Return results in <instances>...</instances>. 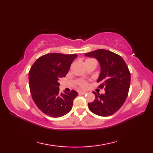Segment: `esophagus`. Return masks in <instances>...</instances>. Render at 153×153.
Returning <instances> with one entry per match:
<instances>
[{
  "label": "esophagus",
  "instance_id": "esophagus-1",
  "mask_svg": "<svg viewBox=\"0 0 153 153\" xmlns=\"http://www.w3.org/2000/svg\"><path fill=\"white\" fill-rule=\"evenodd\" d=\"M78 93L80 94V95H85V94H86L87 93L85 91H79Z\"/></svg>",
  "mask_w": 153,
  "mask_h": 153
}]
</instances>
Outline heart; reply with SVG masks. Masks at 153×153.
I'll return each instance as SVG.
<instances>
[{"mask_svg": "<svg viewBox=\"0 0 153 153\" xmlns=\"http://www.w3.org/2000/svg\"><path fill=\"white\" fill-rule=\"evenodd\" d=\"M89 60H93V61H95V60H93V59H88V60H87L86 61H89ZM86 61H85V62H86ZM79 87H82V88H84V87H87V83L85 82V81H84V80H81V81H79Z\"/></svg>", "mask_w": 153, "mask_h": 153, "instance_id": "b5f03b06", "label": "heart"}]
</instances>
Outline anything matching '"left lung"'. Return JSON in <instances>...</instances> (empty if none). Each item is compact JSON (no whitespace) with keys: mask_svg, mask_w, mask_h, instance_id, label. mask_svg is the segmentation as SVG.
<instances>
[{"mask_svg":"<svg viewBox=\"0 0 153 153\" xmlns=\"http://www.w3.org/2000/svg\"><path fill=\"white\" fill-rule=\"evenodd\" d=\"M99 62L100 74L97 82L99 89L105 93L100 95L94 92L95 99L88 103L89 110L100 116L112 115L121 108L128 95L131 75L123 58L116 53L105 49H98L85 54Z\"/></svg>","mask_w":153,"mask_h":153,"instance_id":"1","label":"left lung"}]
</instances>
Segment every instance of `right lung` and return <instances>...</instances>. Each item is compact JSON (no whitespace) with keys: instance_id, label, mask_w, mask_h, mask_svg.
Returning a JSON list of instances; mask_svg holds the SVG:
<instances>
[{"instance_id":"obj_1","label":"right lung","mask_w":153,"mask_h":153,"mask_svg":"<svg viewBox=\"0 0 153 153\" xmlns=\"http://www.w3.org/2000/svg\"><path fill=\"white\" fill-rule=\"evenodd\" d=\"M77 56L76 54H47L32 65L29 72L30 93L35 105L45 114L58 118L72 108L73 100L78 93L75 90L60 93L58 80L66 76Z\"/></svg>"}]
</instances>
